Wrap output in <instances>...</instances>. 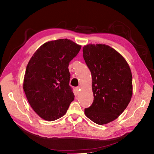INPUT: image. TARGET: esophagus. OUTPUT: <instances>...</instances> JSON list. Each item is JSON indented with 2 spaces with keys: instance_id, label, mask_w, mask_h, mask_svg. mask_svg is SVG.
Here are the masks:
<instances>
[{
  "instance_id": "esophagus-1",
  "label": "esophagus",
  "mask_w": 154,
  "mask_h": 154,
  "mask_svg": "<svg viewBox=\"0 0 154 154\" xmlns=\"http://www.w3.org/2000/svg\"><path fill=\"white\" fill-rule=\"evenodd\" d=\"M75 89H76V91L77 92H79V91L80 90V87H76Z\"/></svg>"
}]
</instances>
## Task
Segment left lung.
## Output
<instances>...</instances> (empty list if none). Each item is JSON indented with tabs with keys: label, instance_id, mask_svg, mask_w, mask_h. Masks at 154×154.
I'll use <instances>...</instances> for the list:
<instances>
[{
	"label": "left lung",
	"instance_id": "8db88e82",
	"mask_svg": "<svg viewBox=\"0 0 154 154\" xmlns=\"http://www.w3.org/2000/svg\"><path fill=\"white\" fill-rule=\"evenodd\" d=\"M83 56L92 75L94 101L85 114L97 125L117 119L132 96L131 70L123 56L105 44H88Z\"/></svg>",
	"mask_w": 154,
	"mask_h": 154
}]
</instances>
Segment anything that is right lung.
<instances>
[{
  "label": "right lung",
  "instance_id": "1",
  "mask_svg": "<svg viewBox=\"0 0 154 154\" xmlns=\"http://www.w3.org/2000/svg\"><path fill=\"white\" fill-rule=\"evenodd\" d=\"M81 48L68 39L49 41L29 61L23 88L31 108L44 120L62 118L74 100L68 67Z\"/></svg>",
  "mask_w": 154,
  "mask_h": 154
}]
</instances>
